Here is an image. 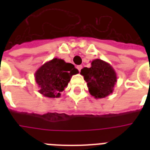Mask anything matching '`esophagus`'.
<instances>
[{
    "instance_id": "esophagus-1",
    "label": "esophagus",
    "mask_w": 150,
    "mask_h": 150,
    "mask_svg": "<svg viewBox=\"0 0 150 150\" xmlns=\"http://www.w3.org/2000/svg\"><path fill=\"white\" fill-rule=\"evenodd\" d=\"M82 68V65H78L77 66V69H78V70H79V71H80Z\"/></svg>"
}]
</instances>
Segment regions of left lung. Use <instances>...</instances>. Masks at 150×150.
Masks as SVG:
<instances>
[{
    "mask_svg": "<svg viewBox=\"0 0 150 150\" xmlns=\"http://www.w3.org/2000/svg\"><path fill=\"white\" fill-rule=\"evenodd\" d=\"M80 74L87 82L89 93L95 98H104L113 93L117 75L110 64L96 59L92 61L90 68H83Z\"/></svg>",
    "mask_w": 150,
    "mask_h": 150,
    "instance_id": "left-lung-1",
    "label": "left lung"
}]
</instances>
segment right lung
Here are the masks:
<instances>
[{
  "label": "right lung",
  "mask_w": 150,
  "mask_h": 150,
  "mask_svg": "<svg viewBox=\"0 0 150 150\" xmlns=\"http://www.w3.org/2000/svg\"><path fill=\"white\" fill-rule=\"evenodd\" d=\"M79 73L71 63L62 59L54 58L42 65L35 73V79L40 87V93L49 98L61 96L73 75Z\"/></svg>",
  "instance_id": "1"
}]
</instances>
